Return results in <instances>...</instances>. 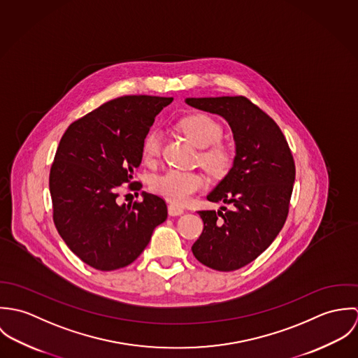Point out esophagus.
<instances>
[{"instance_id":"34e87169","label":"esophagus","mask_w":358,"mask_h":358,"mask_svg":"<svg viewBox=\"0 0 358 358\" xmlns=\"http://www.w3.org/2000/svg\"><path fill=\"white\" fill-rule=\"evenodd\" d=\"M185 212V209L182 206H178V205L171 204L168 205V213L169 216H179Z\"/></svg>"}]
</instances>
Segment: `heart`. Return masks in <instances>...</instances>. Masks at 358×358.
Wrapping results in <instances>:
<instances>
[{"label":"heart","instance_id":"obj_1","mask_svg":"<svg viewBox=\"0 0 358 358\" xmlns=\"http://www.w3.org/2000/svg\"><path fill=\"white\" fill-rule=\"evenodd\" d=\"M183 134L199 148H204L200 154L201 164L212 173H222L230 165L229 150L216 143L222 138V127L206 114H190L179 121ZM146 161H154L161 152V136L157 131L146 135L142 146ZM205 187L204 176L199 172H185L169 169L152 182L154 193L173 204L187 203L197 192Z\"/></svg>","mask_w":358,"mask_h":358}]
</instances>
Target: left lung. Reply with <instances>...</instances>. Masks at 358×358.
I'll list each match as a JSON object with an SVG mask.
<instances>
[{
	"label": "left lung",
	"mask_w": 358,
	"mask_h": 358,
	"mask_svg": "<svg viewBox=\"0 0 358 358\" xmlns=\"http://www.w3.org/2000/svg\"><path fill=\"white\" fill-rule=\"evenodd\" d=\"M189 106L224 118L233 132V165L208 201L231 205L199 210L204 222L193 255L233 271L255 260L282 229L295 182V162L278 125L244 96L186 98Z\"/></svg>",
	"instance_id": "obj_1"
}]
</instances>
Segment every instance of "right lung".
Wrapping results in <instances>:
<instances>
[{"mask_svg":"<svg viewBox=\"0 0 358 358\" xmlns=\"http://www.w3.org/2000/svg\"><path fill=\"white\" fill-rule=\"evenodd\" d=\"M172 98L121 96L73 122L62 136L50 173L55 226L84 263L102 271L131 264L165 222V201L117 204L118 187L131 183L155 115ZM131 187L139 190L141 183Z\"/></svg>","mask_w":358,"mask_h":358,"instance_id":"right-lung-1","label":"right lung"}]
</instances>
